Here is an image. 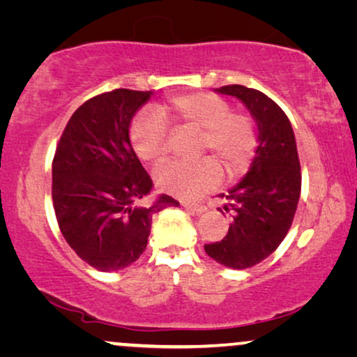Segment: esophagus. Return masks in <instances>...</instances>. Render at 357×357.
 <instances>
[{"mask_svg":"<svg viewBox=\"0 0 357 357\" xmlns=\"http://www.w3.org/2000/svg\"><path fill=\"white\" fill-rule=\"evenodd\" d=\"M182 206L190 209V211H193V213H204V211H206V209H208L206 206H204V204L190 203V202H182Z\"/></svg>","mask_w":357,"mask_h":357,"instance_id":"1","label":"esophagus"}]
</instances>
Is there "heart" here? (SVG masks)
<instances>
[{
	"instance_id": "obj_1",
	"label": "heart",
	"mask_w": 357,
	"mask_h": 357,
	"mask_svg": "<svg viewBox=\"0 0 357 357\" xmlns=\"http://www.w3.org/2000/svg\"><path fill=\"white\" fill-rule=\"evenodd\" d=\"M198 131L197 154L209 153L229 177L245 167L257 144L253 119L245 112L231 110L224 97L213 92L175 96L167 104L141 114L130 128L135 153L144 162H158L167 154V123ZM154 178L165 192L180 198H197L211 192L221 172L209 158L193 162L160 164Z\"/></svg>"
}]
</instances>
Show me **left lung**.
I'll return each mask as SVG.
<instances>
[{
  "label": "left lung",
  "mask_w": 357,
  "mask_h": 357,
  "mask_svg": "<svg viewBox=\"0 0 357 357\" xmlns=\"http://www.w3.org/2000/svg\"><path fill=\"white\" fill-rule=\"evenodd\" d=\"M216 91L237 97L250 110L258 146L248 174L222 195L232 216L227 236L204 250L224 266L245 270L270 257L291 229L301 197V162L291 121L275 100L241 84Z\"/></svg>",
  "instance_id": "obj_1"
}]
</instances>
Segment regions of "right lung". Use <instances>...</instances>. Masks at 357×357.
<instances>
[{"label":"right lung","instance_id":"1","mask_svg":"<svg viewBox=\"0 0 357 357\" xmlns=\"http://www.w3.org/2000/svg\"><path fill=\"white\" fill-rule=\"evenodd\" d=\"M151 91L115 89L86 100L63 130L52 164V198L60 231L76 255L99 271L130 266L146 250L153 214L177 199L153 188L128 128Z\"/></svg>","mask_w":357,"mask_h":357}]
</instances>
